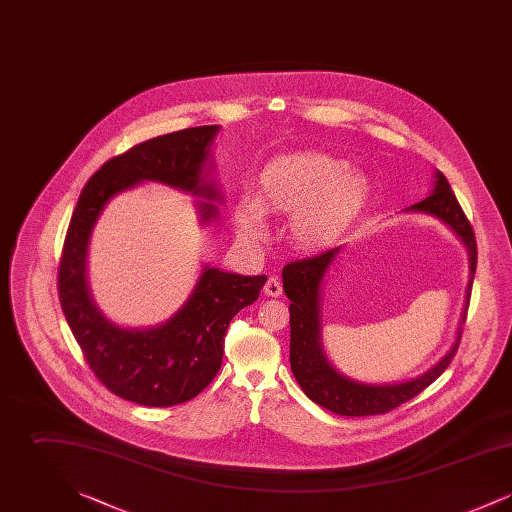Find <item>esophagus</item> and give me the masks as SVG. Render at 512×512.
<instances>
[{
    "label": "esophagus",
    "instance_id": "esophagus-1",
    "mask_svg": "<svg viewBox=\"0 0 512 512\" xmlns=\"http://www.w3.org/2000/svg\"><path fill=\"white\" fill-rule=\"evenodd\" d=\"M263 292L270 295V297H280V295H282V284H280V280L274 278V276H270L267 280V284H265V288H263Z\"/></svg>",
    "mask_w": 512,
    "mask_h": 512
}]
</instances>
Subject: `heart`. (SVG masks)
Segmentation results:
<instances>
[{"instance_id":"1","label":"heart","mask_w":512,"mask_h":512,"mask_svg":"<svg viewBox=\"0 0 512 512\" xmlns=\"http://www.w3.org/2000/svg\"><path fill=\"white\" fill-rule=\"evenodd\" d=\"M368 199L365 174L322 151H297L268 163L259 176L257 199H242L234 220L245 240H261L267 234L265 213L292 215V244L303 251H322L351 230Z\"/></svg>"}]
</instances>
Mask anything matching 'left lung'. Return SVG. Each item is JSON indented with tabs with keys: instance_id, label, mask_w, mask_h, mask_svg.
<instances>
[{
	"instance_id": "obj_1",
	"label": "left lung",
	"mask_w": 512,
	"mask_h": 512,
	"mask_svg": "<svg viewBox=\"0 0 512 512\" xmlns=\"http://www.w3.org/2000/svg\"><path fill=\"white\" fill-rule=\"evenodd\" d=\"M432 195L407 207L413 213H426L443 220L463 242L468 251L470 278L466 286L463 317L457 328V340L451 349L439 359L436 365L413 380L399 384H363L340 374L326 359L322 336H320V290L326 272L338 259L341 247H334L315 257L293 261L282 270L284 292L290 303V365L293 376L305 395L320 407L341 414V416H368V414L390 413L395 407L407 403L426 390L441 372L449 366L459 349L463 334V322L468 311V301L472 292V280L476 274L478 249L476 236L466 219L457 197L453 194L447 178L436 171Z\"/></svg>"
}]
</instances>
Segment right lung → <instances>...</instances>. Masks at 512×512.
Here are the masks:
<instances>
[{
	"label": "right lung",
	"instance_id": "right-lung-1",
	"mask_svg": "<svg viewBox=\"0 0 512 512\" xmlns=\"http://www.w3.org/2000/svg\"><path fill=\"white\" fill-rule=\"evenodd\" d=\"M220 126H195L151 138L109 159L84 186L59 261L57 290L65 318L99 382L126 401L172 407L194 399L217 376L230 320L257 301L267 276L203 267L194 292L155 328H122L101 315L88 288L86 259L105 205L140 182H163L197 201L203 224L219 217L224 197L205 167ZM211 171V169H207Z\"/></svg>",
	"mask_w": 512,
	"mask_h": 512
}]
</instances>
